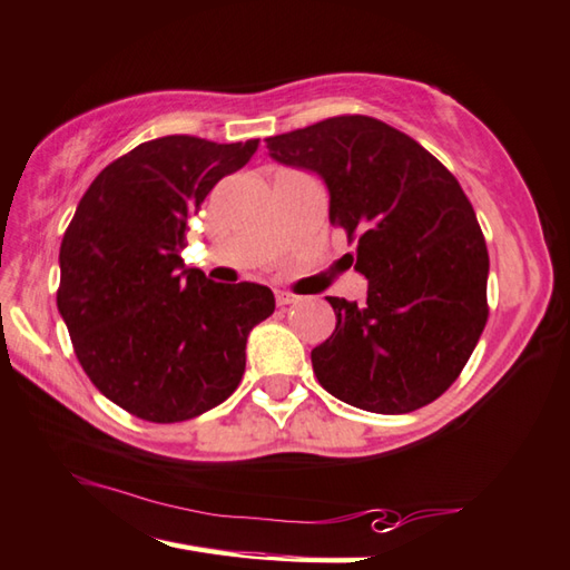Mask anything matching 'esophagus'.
Masks as SVG:
<instances>
[{
  "label": "esophagus",
  "mask_w": 570,
  "mask_h": 570,
  "mask_svg": "<svg viewBox=\"0 0 570 570\" xmlns=\"http://www.w3.org/2000/svg\"><path fill=\"white\" fill-rule=\"evenodd\" d=\"M302 302V296H296L292 292H276V304L278 306H292V304H298Z\"/></svg>",
  "instance_id": "esophagus-1"
}]
</instances>
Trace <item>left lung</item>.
Returning <instances> with one entry per match:
<instances>
[{"mask_svg":"<svg viewBox=\"0 0 570 570\" xmlns=\"http://www.w3.org/2000/svg\"><path fill=\"white\" fill-rule=\"evenodd\" d=\"M266 147L326 181L328 222L368 278L364 304L326 296L336 328L312 351L318 384L374 413L436 401L489 321V249L456 177L409 134L364 114L278 134Z\"/></svg>","mask_w":570,"mask_h":570,"instance_id":"1","label":"left lung"}]
</instances>
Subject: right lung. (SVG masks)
<instances>
[{"label": "right lung", "instance_id": "right-lung-1", "mask_svg": "<svg viewBox=\"0 0 570 570\" xmlns=\"http://www.w3.org/2000/svg\"><path fill=\"white\" fill-rule=\"evenodd\" d=\"M256 149L144 141L99 171L67 226L59 314L91 384L131 416L174 423L219 406L244 376L246 336L274 314L272 288L214 284L179 256L206 194Z\"/></svg>", "mask_w": 570, "mask_h": 570}]
</instances>
